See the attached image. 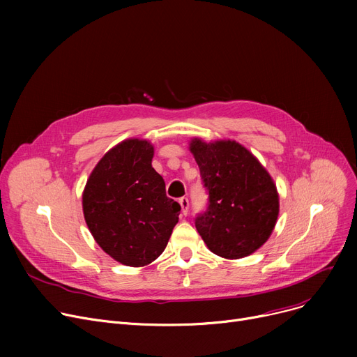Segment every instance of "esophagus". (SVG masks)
Here are the masks:
<instances>
[{"mask_svg": "<svg viewBox=\"0 0 357 357\" xmlns=\"http://www.w3.org/2000/svg\"><path fill=\"white\" fill-rule=\"evenodd\" d=\"M179 204H181V208H182V215L188 214V210H190V201H188V198H186V197L179 198Z\"/></svg>", "mask_w": 357, "mask_h": 357, "instance_id": "obj_1", "label": "esophagus"}]
</instances>
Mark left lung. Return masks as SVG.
Returning <instances> with one entry per match:
<instances>
[{
  "label": "left lung",
  "instance_id": "obj_1",
  "mask_svg": "<svg viewBox=\"0 0 357 357\" xmlns=\"http://www.w3.org/2000/svg\"><path fill=\"white\" fill-rule=\"evenodd\" d=\"M208 208L195 220L207 248L224 259L255 253L271 237L279 214L276 185L249 150L234 140L190 143Z\"/></svg>",
  "mask_w": 357,
  "mask_h": 357
}]
</instances>
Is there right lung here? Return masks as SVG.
<instances>
[{
	"mask_svg": "<svg viewBox=\"0 0 357 357\" xmlns=\"http://www.w3.org/2000/svg\"><path fill=\"white\" fill-rule=\"evenodd\" d=\"M153 144L127 139L92 169L82 194L86 226L98 246L126 266L152 264L165 250L181 205L166 197L152 167Z\"/></svg>",
	"mask_w": 357,
	"mask_h": 357,
	"instance_id": "obj_1",
	"label": "right lung"
}]
</instances>
